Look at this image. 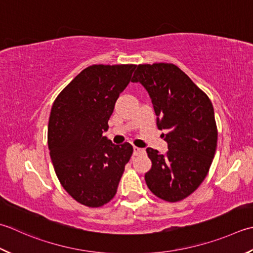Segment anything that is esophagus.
<instances>
[{"mask_svg": "<svg viewBox=\"0 0 253 253\" xmlns=\"http://www.w3.org/2000/svg\"><path fill=\"white\" fill-rule=\"evenodd\" d=\"M143 152H145V150H143L142 148L133 147V156H138V155H140V153H143Z\"/></svg>", "mask_w": 253, "mask_h": 253, "instance_id": "34e87169", "label": "esophagus"}]
</instances>
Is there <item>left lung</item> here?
Wrapping results in <instances>:
<instances>
[{"label": "left lung", "instance_id": "1", "mask_svg": "<svg viewBox=\"0 0 253 253\" xmlns=\"http://www.w3.org/2000/svg\"><path fill=\"white\" fill-rule=\"evenodd\" d=\"M131 82L150 96L158 129L168 143L162 155L147 148L152 162L145 174L149 190L168 202L191 195L209 173L217 147L212 104L181 69L172 63L139 64Z\"/></svg>", "mask_w": 253, "mask_h": 253}]
</instances>
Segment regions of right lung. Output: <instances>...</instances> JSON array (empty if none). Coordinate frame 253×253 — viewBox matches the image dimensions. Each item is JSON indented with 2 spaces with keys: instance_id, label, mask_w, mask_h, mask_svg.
<instances>
[{
  "instance_id": "1",
  "label": "right lung",
  "mask_w": 253,
  "mask_h": 253,
  "mask_svg": "<svg viewBox=\"0 0 253 253\" xmlns=\"http://www.w3.org/2000/svg\"><path fill=\"white\" fill-rule=\"evenodd\" d=\"M135 64H94L80 72L53 102L48 123L50 158L63 189L88 207L115 196L132 146L114 145L103 132Z\"/></svg>"
}]
</instances>
